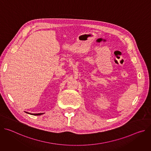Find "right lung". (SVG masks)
I'll return each mask as SVG.
<instances>
[{
    "mask_svg": "<svg viewBox=\"0 0 151 151\" xmlns=\"http://www.w3.org/2000/svg\"><path fill=\"white\" fill-rule=\"evenodd\" d=\"M26 113H27V114H29L33 115H42V114H43V113H40V114H30V113H29V112H26Z\"/></svg>",
    "mask_w": 151,
    "mask_h": 151,
    "instance_id": "obj_1",
    "label": "right lung"
}]
</instances>
